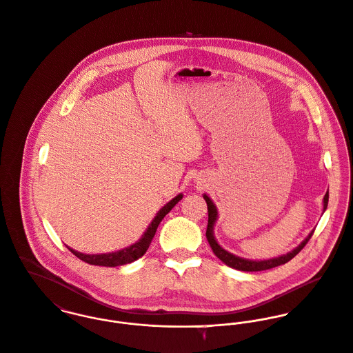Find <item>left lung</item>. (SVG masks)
I'll use <instances>...</instances> for the list:
<instances>
[{
    "instance_id": "8db88e82",
    "label": "left lung",
    "mask_w": 353,
    "mask_h": 353,
    "mask_svg": "<svg viewBox=\"0 0 353 353\" xmlns=\"http://www.w3.org/2000/svg\"><path fill=\"white\" fill-rule=\"evenodd\" d=\"M203 199L205 200L207 203V210H208V225H207V232H205V236H207V241L214 252V254L222 261L225 263L228 267L230 268H234L238 271H245V272H257V271H265V270H271L274 267H279V265H283L285 263H288L291 259H294L303 248L305 245L309 242V239L312 238L313 232L310 234L307 235L295 249H292L291 252L285 253V254H281V256H277V257H272V259H267V260H249V259H243V257H239L236 254H233L232 252L226 250L225 248H222L215 235H214V228H215V223L218 221V208L216 205L214 204V201L211 200V197L205 194H203ZM327 201H329V191H326V194L323 196V208H322V214L326 211L327 208Z\"/></svg>"
}]
</instances>
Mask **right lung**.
Segmentation results:
<instances>
[{
	"mask_svg": "<svg viewBox=\"0 0 353 353\" xmlns=\"http://www.w3.org/2000/svg\"><path fill=\"white\" fill-rule=\"evenodd\" d=\"M183 194H179L177 196H174L170 201H168L157 214L156 216L153 218V221L150 222V225L148 226L146 232L142 234V236L132 245L127 246V248H123L117 252H110V253H99V254H86V253H81L77 252L74 249H72L70 246H68V249L74 254L77 256L79 259H81L82 261L88 263V264H92V265H99V267H119V265H125V264H130L135 260H138L139 257H142L146 250L149 249L150 243H152V239L157 232L158 225L161 223V221L163 219V216L170 212V210L183 199Z\"/></svg>",
	"mask_w": 353,
	"mask_h": 353,
	"instance_id": "obj_1",
	"label": "right lung"
}]
</instances>
